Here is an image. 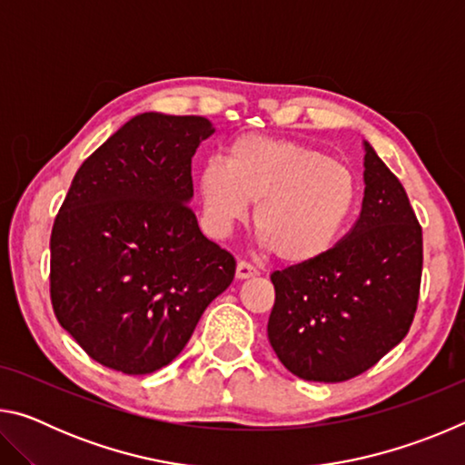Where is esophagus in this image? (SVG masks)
Masks as SVG:
<instances>
[{
	"instance_id": "1",
	"label": "esophagus",
	"mask_w": 465,
	"mask_h": 465,
	"mask_svg": "<svg viewBox=\"0 0 465 465\" xmlns=\"http://www.w3.org/2000/svg\"><path fill=\"white\" fill-rule=\"evenodd\" d=\"M258 269L252 262L248 261H240L238 262V269H235V277L238 279H250V277H256Z\"/></svg>"
}]
</instances>
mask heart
<instances>
[{
    "instance_id": "b5f03b06",
    "label": "heart",
    "mask_w": 465,
    "mask_h": 465,
    "mask_svg": "<svg viewBox=\"0 0 465 465\" xmlns=\"http://www.w3.org/2000/svg\"><path fill=\"white\" fill-rule=\"evenodd\" d=\"M204 213L223 233L242 223L256 203L254 227L285 264L326 256L357 207V178L320 149L291 139L246 135L199 174Z\"/></svg>"
}]
</instances>
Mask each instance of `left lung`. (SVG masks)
I'll return each instance as SVG.
<instances>
[{
	"mask_svg": "<svg viewBox=\"0 0 465 465\" xmlns=\"http://www.w3.org/2000/svg\"><path fill=\"white\" fill-rule=\"evenodd\" d=\"M420 277L422 227L404 186L365 143V196L352 230L320 261L271 274V346L305 381L352 380L408 334Z\"/></svg>",
	"mask_w": 465,
	"mask_h": 465,
	"instance_id": "8db88e82",
	"label": "left lung"
}]
</instances>
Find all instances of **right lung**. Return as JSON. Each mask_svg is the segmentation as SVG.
<instances>
[{
	"label": "right lung",
	"instance_id": "1",
	"mask_svg": "<svg viewBox=\"0 0 465 465\" xmlns=\"http://www.w3.org/2000/svg\"><path fill=\"white\" fill-rule=\"evenodd\" d=\"M204 116L145 113L85 160L51 232V303L100 365L147 375L174 361L235 258L191 209Z\"/></svg>",
	"mask_w": 465,
	"mask_h": 465
}]
</instances>
